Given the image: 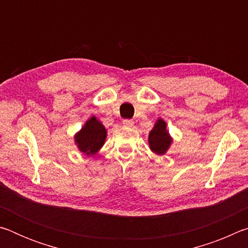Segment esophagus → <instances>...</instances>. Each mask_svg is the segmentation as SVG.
Masks as SVG:
<instances>
[{"label":"esophagus","mask_w":248,"mask_h":248,"mask_svg":"<svg viewBox=\"0 0 248 248\" xmlns=\"http://www.w3.org/2000/svg\"><path fill=\"white\" fill-rule=\"evenodd\" d=\"M123 124L124 127H129V128L133 127V124H134L133 120H131V119H124V120H123Z\"/></svg>","instance_id":"obj_1"}]
</instances>
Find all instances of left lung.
I'll list each match as a JSON object with an SVG mask.
<instances>
[{
    "label": "left lung",
    "mask_w": 248,
    "mask_h": 248,
    "mask_svg": "<svg viewBox=\"0 0 248 248\" xmlns=\"http://www.w3.org/2000/svg\"><path fill=\"white\" fill-rule=\"evenodd\" d=\"M171 139L166 130V123L158 119L149 134V144L154 153L163 155L170 148Z\"/></svg>",
    "instance_id": "1"
}]
</instances>
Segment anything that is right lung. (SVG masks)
Segmentation results:
<instances>
[{
    "mask_svg": "<svg viewBox=\"0 0 248 248\" xmlns=\"http://www.w3.org/2000/svg\"><path fill=\"white\" fill-rule=\"evenodd\" d=\"M106 134V129L102 123L96 119V117H92L75 136V143L84 154L94 155L104 145Z\"/></svg>",
    "mask_w": 248,
    "mask_h": 248,
    "instance_id": "add662e5",
    "label": "right lung"
}]
</instances>
